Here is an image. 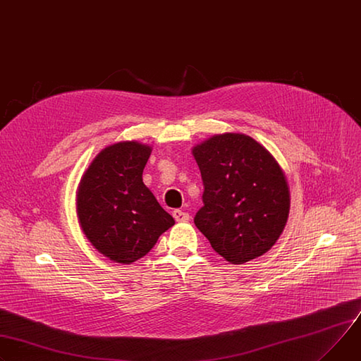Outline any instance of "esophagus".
I'll use <instances>...</instances> for the list:
<instances>
[{"label": "esophagus", "mask_w": 361, "mask_h": 361, "mask_svg": "<svg viewBox=\"0 0 361 361\" xmlns=\"http://www.w3.org/2000/svg\"><path fill=\"white\" fill-rule=\"evenodd\" d=\"M173 217L176 219V221H187L190 219L188 213H185L183 210H178V209L173 212Z\"/></svg>", "instance_id": "esophagus-1"}]
</instances>
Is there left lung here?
Segmentation results:
<instances>
[{"label":"left lung","mask_w":361,"mask_h":361,"mask_svg":"<svg viewBox=\"0 0 361 361\" xmlns=\"http://www.w3.org/2000/svg\"><path fill=\"white\" fill-rule=\"evenodd\" d=\"M202 173L204 206L194 224L228 264L267 253L282 235L290 194L276 158L245 134L213 135L191 149Z\"/></svg>","instance_id":"1"}]
</instances>
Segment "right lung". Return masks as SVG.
Wrapping results in <instances>:
<instances>
[{"label": "right lung", "mask_w": 361, "mask_h": 361, "mask_svg": "<svg viewBox=\"0 0 361 361\" xmlns=\"http://www.w3.org/2000/svg\"><path fill=\"white\" fill-rule=\"evenodd\" d=\"M151 151L138 141L112 144L93 158L78 187L83 235L116 264L129 265L145 256L176 223L142 181Z\"/></svg>", "instance_id": "obj_1"}]
</instances>
